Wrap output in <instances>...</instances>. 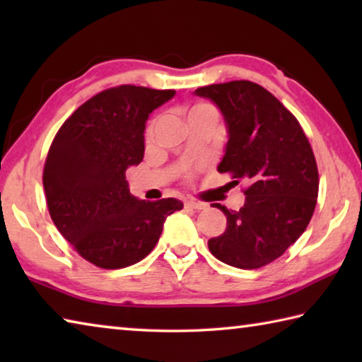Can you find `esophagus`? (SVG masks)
<instances>
[{
	"instance_id": "1",
	"label": "esophagus",
	"mask_w": 362,
	"mask_h": 362,
	"mask_svg": "<svg viewBox=\"0 0 362 362\" xmlns=\"http://www.w3.org/2000/svg\"><path fill=\"white\" fill-rule=\"evenodd\" d=\"M185 207H189V209H196V211H201V209H206V207H207V204H206V203H201V201L188 199V201H185Z\"/></svg>"
}]
</instances>
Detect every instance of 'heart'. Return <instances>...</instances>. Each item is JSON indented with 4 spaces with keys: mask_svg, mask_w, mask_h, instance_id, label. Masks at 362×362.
<instances>
[{
    "mask_svg": "<svg viewBox=\"0 0 362 362\" xmlns=\"http://www.w3.org/2000/svg\"><path fill=\"white\" fill-rule=\"evenodd\" d=\"M212 118V119H217L218 118V112L217 108L212 105V103H207V102H199V103H194L193 107H189L188 110V118ZM153 127H155V122L148 127V131H146V137H151V132H153Z\"/></svg>",
    "mask_w": 362,
    "mask_h": 362,
    "instance_id": "obj_1",
    "label": "heart"
}]
</instances>
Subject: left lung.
Masks as SVG:
<instances>
[{"label":"left lung","instance_id":"left-lung-1","mask_svg":"<svg viewBox=\"0 0 362 362\" xmlns=\"http://www.w3.org/2000/svg\"><path fill=\"white\" fill-rule=\"evenodd\" d=\"M194 94L223 115L228 142L218 173L246 185L240 211L214 204L225 214L226 230L207 246L226 265L265 267L298 240L313 216L320 188L313 150L296 116L259 84L241 79Z\"/></svg>","mask_w":362,"mask_h":362}]
</instances>
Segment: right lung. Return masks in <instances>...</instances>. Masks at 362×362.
<instances>
[{
    "instance_id": "right-lung-1",
    "label": "right lung",
    "mask_w": 362,
    "mask_h": 362,
    "mask_svg": "<svg viewBox=\"0 0 362 362\" xmlns=\"http://www.w3.org/2000/svg\"><path fill=\"white\" fill-rule=\"evenodd\" d=\"M175 90L118 86L84 102L49 148L42 185L54 225L76 252L95 267L116 269L148 255L175 198L132 196L126 170L142 163L145 122Z\"/></svg>"
}]
</instances>
